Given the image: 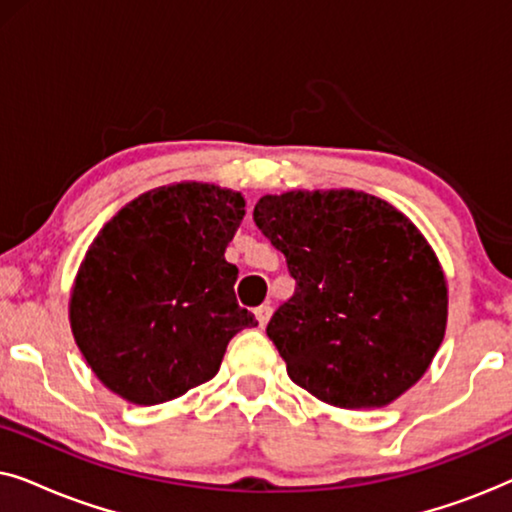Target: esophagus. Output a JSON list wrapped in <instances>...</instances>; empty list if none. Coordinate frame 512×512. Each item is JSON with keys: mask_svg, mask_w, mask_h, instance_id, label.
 Returning <instances> with one entry per match:
<instances>
[{"mask_svg": "<svg viewBox=\"0 0 512 512\" xmlns=\"http://www.w3.org/2000/svg\"><path fill=\"white\" fill-rule=\"evenodd\" d=\"M254 314H256L258 324H261V326H265V324H268L270 314H272V305H270V303H263V305H258V307H256V310H254Z\"/></svg>", "mask_w": 512, "mask_h": 512, "instance_id": "1", "label": "esophagus"}]
</instances>
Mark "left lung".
Listing matches in <instances>:
<instances>
[{
  "mask_svg": "<svg viewBox=\"0 0 512 512\" xmlns=\"http://www.w3.org/2000/svg\"><path fill=\"white\" fill-rule=\"evenodd\" d=\"M254 221L296 291L268 338L298 387L338 408H382L429 368L445 335L447 286L422 233L380 198L291 191Z\"/></svg>",
  "mask_w": 512,
  "mask_h": 512,
  "instance_id": "8db88e82",
  "label": "left lung"
}]
</instances>
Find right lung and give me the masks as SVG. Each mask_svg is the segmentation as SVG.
I'll use <instances>...</instances> for the list:
<instances>
[{"label":"right lung","mask_w":512,"mask_h":512,"mask_svg":"<svg viewBox=\"0 0 512 512\" xmlns=\"http://www.w3.org/2000/svg\"><path fill=\"white\" fill-rule=\"evenodd\" d=\"M240 193L174 184L125 205L90 244L69 305L76 345L125 401L156 405L219 373L228 342L258 326L237 305L226 247Z\"/></svg>","instance_id":"obj_1"}]
</instances>
